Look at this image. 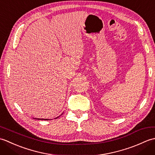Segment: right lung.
Masks as SVG:
<instances>
[{"label":"right lung","mask_w":155,"mask_h":155,"mask_svg":"<svg viewBox=\"0 0 155 155\" xmlns=\"http://www.w3.org/2000/svg\"><path fill=\"white\" fill-rule=\"evenodd\" d=\"M38 119H39V118H38ZM41 120H48V119H42V118H41ZM39 120H40V119H39Z\"/></svg>","instance_id":"add662e5"}]
</instances>
